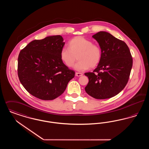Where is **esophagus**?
Listing matches in <instances>:
<instances>
[{
  "label": "esophagus",
  "instance_id": "esophagus-1",
  "mask_svg": "<svg viewBox=\"0 0 149 149\" xmlns=\"http://www.w3.org/2000/svg\"><path fill=\"white\" fill-rule=\"evenodd\" d=\"M75 75L77 76V77H81V76H82L83 75V74L82 73H81V72H76L75 73Z\"/></svg>",
  "mask_w": 149,
  "mask_h": 149
}]
</instances>
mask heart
<instances>
[{
	"label": "heart",
	"mask_w": 149,
	"mask_h": 149,
	"mask_svg": "<svg viewBox=\"0 0 149 149\" xmlns=\"http://www.w3.org/2000/svg\"><path fill=\"white\" fill-rule=\"evenodd\" d=\"M78 56L79 61L74 66L75 70L84 71L94 68L100 63L102 51L100 46L83 37L78 36L69 42V47H64L60 51V58L68 67L74 66Z\"/></svg>",
	"instance_id": "obj_1"
}]
</instances>
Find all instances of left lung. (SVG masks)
Returning <instances> with one entry per match:
<instances>
[{"label":"left lung","instance_id":"left-lung-1","mask_svg":"<svg viewBox=\"0 0 149 149\" xmlns=\"http://www.w3.org/2000/svg\"><path fill=\"white\" fill-rule=\"evenodd\" d=\"M102 51L100 63L93 72H86L89 82L85 92L98 99L112 98L127 84L133 60L126 43L111 34L100 31L93 36Z\"/></svg>","mask_w":149,"mask_h":149}]
</instances>
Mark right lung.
Wrapping results in <instances>:
<instances>
[{
    "instance_id": "1",
    "label": "right lung",
    "mask_w": 149,
    "mask_h": 149,
    "mask_svg": "<svg viewBox=\"0 0 149 149\" xmlns=\"http://www.w3.org/2000/svg\"><path fill=\"white\" fill-rule=\"evenodd\" d=\"M60 35L35 40L20 51L18 76L26 90L44 100H53L64 92L75 72L62 61L65 42Z\"/></svg>"
}]
</instances>
